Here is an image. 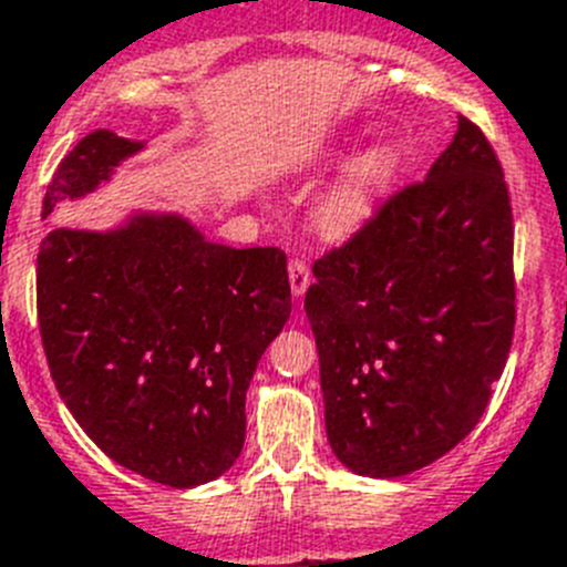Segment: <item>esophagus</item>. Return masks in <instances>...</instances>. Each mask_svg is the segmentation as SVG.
<instances>
[{"mask_svg": "<svg viewBox=\"0 0 567 567\" xmlns=\"http://www.w3.org/2000/svg\"><path fill=\"white\" fill-rule=\"evenodd\" d=\"M288 277H290V290H293V296L299 299L310 285V265L305 262L302 257H293L288 262Z\"/></svg>", "mask_w": 567, "mask_h": 567, "instance_id": "esophagus-1", "label": "esophagus"}]
</instances>
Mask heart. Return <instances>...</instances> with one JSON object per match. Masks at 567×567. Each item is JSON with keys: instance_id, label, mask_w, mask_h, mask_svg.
Wrapping results in <instances>:
<instances>
[{"instance_id": "obj_1", "label": "heart", "mask_w": 567, "mask_h": 567, "mask_svg": "<svg viewBox=\"0 0 567 567\" xmlns=\"http://www.w3.org/2000/svg\"><path fill=\"white\" fill-rule=\"evenodd\" d=\"M401 152L395 146H375L364 157L353 163V169L347 172L330 192L316 206V223L324 234H350L367 220L384 195L395 175L401 172Z\"/></svg>"}]
</instances>
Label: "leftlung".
I'll list each match as a JSON object with an SVG mask.
<instances>
[{"instance_id":"8db88e82","label":"left lung","mask_w":567,"mask_h":567,"mask_svg":"<svg viewBox=\"0 0 567 567\" xmlns=\"http://www.w3.org/2000/svg\"><path fill=\"white\" fill-rule=\"evenodd\" d=\"M305 293L336 457L401 477L486 412L517 319L514 217L488 137L457 118L430 175L372 208L313 262Z\"/></svg>"}]
</instances>
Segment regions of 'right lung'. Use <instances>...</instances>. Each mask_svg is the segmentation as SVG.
<instances>
[{
	"label": "right lung",
	"mask_w": 567,
	"mask_h": 567,
	"mask_svg": "<svg viewBox=\"0 0 567 567\" xmlns=\"http://www.w3.org/2000/svg\"><path fill=\"white\" fill-rule=\"evenodd\" d=\"M137 150L110 130L81 137L44 217ZM35 308L55 390L101 452L146 481L200 486L243 452L246 390L290 316L288 257L206 243L181 217L55 228L35 257Z\"/></svg>",
	"instance_id": "obj_1"
}]
</instances>
